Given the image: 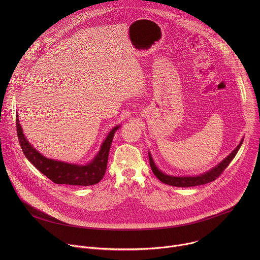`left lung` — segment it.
Segmentation results:
<instances>
[{
    "label": "left lung",
    "mask_w": 260,
    "mask_h": 260,
    "mask_svg": "<svg viewBox=\"0 0 260 260\" xmlns=\"http://www.w3.org/2000/svg\"><path fill=\"white\" fill-rule=\"evenodd\" d=\"M242 143H243V140L240 142V144L238 145L236 149L228 157H225L220 164H218L215 168L211 169L210 171L206 172L205 174H202L200 176H194V177L193 176L192 177H190V176L176 177V176L167 175L157 169V167L155 166V164L152 159L151 154L148 153V155H149V161H150V167H151L152 172L162 183L172 185V186H176V187H191V186H199V185L207 184V183H210V182L216 180L222 174V172H223L228 168V166L231 164V161L234 159V157L236 156V154L238 153V151L240 149Z\"/></svg>",
    "instance_id": "8db88e82"
}]
</instances>
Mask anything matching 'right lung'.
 Wrapping results in <instances>:
<instances>
[{"mask_svg":"<svg viewBox=\"0 0 260 260\" xmlns=\"http://www.w3.org/2000/svg\"><path fill=\"white\" fill-rule=\"evenodd\" d=\"M119 127L120 126L117 125L109 133L101 146L100 151L90 162L85 166L73 165L49 159L43 156L39 151H37L23 135L18 120V115H16L17 137L23 154L36 169H38L43 175L56 184L89 186V185L99 183L106 173L110 147L112 144L114 134Z\"/></svg>","mask_w":260,"mask_h":260,"instance_id":"add662e5","label":"right lung"}]
</instances>
